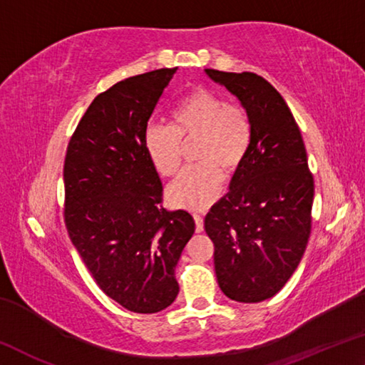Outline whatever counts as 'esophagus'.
Wrapping results in <instances>:
<instances>
[{
  "mask_svg": "<svg viewBox=\"0 0 365 365\" xmlns=\"http://www.w3.org/2000/svg\"><path fill=\"white\" fill-rule=\"evenodd\" d=\"M193 217H195V224H196V232L201 233L202 230H205V219H202L200 214H195Z\"/></svg>",
  "mask_w": 365,
  "mask_h": 365,
  "instance_id": "34e87169",
  "label": "esophagus"
}]
</instances>
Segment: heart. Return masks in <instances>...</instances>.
<instances>
[{
	"mask_svg": "<svg viewBox=\"0 0 365 365\" xmlns=\"http://www.w3.org/2000/svg\"><path fill=\"white\" fill-rule=\"evenodd\" d=\"M196 141L193 159L168 188L170 205L202 211L217 200L222 172L233 175L252 143L250 114L237 103L207 88H196L172 109L170 125L153 123L145 132V150L160 177H174L182 164V143Z\"/></svg>",
	"mask_w": 365,
	"mask_h": 365,
	"instance_id": "obj_1",
	"label": "heart"
}]
</instances>
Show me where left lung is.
Here are the masks:
<instances>
[{
  "mask_svg": "<svg viewBox=\"0 0 365 365\" xmlns=\"http://www.w3.org/2000/svg\"><path fill=\"white\" fill-rule=\"evenodd\" d=\"M206 73L242 101L252 123L248 158L205 219L215 275L230 299L261 302L285 287L304 255L314 177L298 123L267 80L252 72Z\"/></svg>",
  "mask_w": 365,
  "mask_h": 365,
  "instance_id": "left-lung-1",
  "label": "left lung"
}]
</instances>
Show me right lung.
<instances>
[{"instance_id": "right-lung-1", "label": "right lung", "mask_w": 365, "mask_h": 365, "mask_svg": "<svg viewBox=\"0 0 365 365\" xmlns=\"http://www.w3.org/2000/svg\"><path fill=\"white\" fill-rule=\"evenodd\" d=\"M175 71L141 73L98 95L64 160L71 242L101 292L138 314L174 302L175 265L195 232L187 211L163 206V183L145 150L148 120Z\"/></svg>"}]
</instances>
